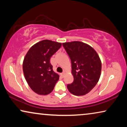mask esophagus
<instances>
[{
  "label": "esophagus",
  "instance_id": "34e87169",
  "mask_svg": "<svg viewBox=\"0 0 127 127\" xmlns=\"http://www.w3.org/2000/svg\"><path fill=\"white\" fill-rule=\"evenodd\" d=\"M60 74H61V76L62 77H64V76H65V73L63 72V73H61Z\"/></svg>",
  "mask_w": 127,
  "mask_h": 127
}]
</instances>
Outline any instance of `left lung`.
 <instances>
[{
  "label": "left lung",
  "instance_id": "left-lung-1",
  "mask_svg": "<svg viewBox=\"0 0 127 127\" xmlns=\"http://www.w3.org/2000/svg\"><path fill=\"white\" fill-rule=\"evenodd\" d=\"M70 57L74 80L67 84L71 94L81 96L96 86L101 73L102 63L96 51L86 43L74 41L62 43Z\"/></svg>",
  "mask_w": 127,
  "mask_h": 127
}]
</instances>
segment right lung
Returning <instances> with one entry per match:
<instances>
[{"label": "right lung", "instance_id": "1", "mask_svg": "<svg viewBox=\"0 0 127 127\" xmlns=\"http://www.w3.org/2000/svg\"><path fill=\"white\" fill-rule=\"evenodd\" d=\"M62 43L43 40L30 48L24 57V77L34 93L46 95L51 93L60 76L54 72L50 58L61 48Z\"/></svg>", "mask_w": 127, "mask_h": 127}]
</instances>
